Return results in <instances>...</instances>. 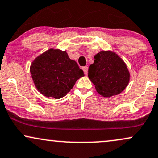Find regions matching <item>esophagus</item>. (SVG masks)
I'll list each match as a JSON object with an SVG mask.
<instances>
[{
	"label": "esophagus",
	"instance_id": "obj_1",
	"mask_svg": "<svg viewBox=\"0 0 158 158\" xmlns=\"http://www.w3.org/2000/svg\"><path fill=\"white\" fill-rule=\"evenodd\" d=\"M82 70L84 71V73L85 75H87V71H88V67H87V66H85V67H83L82 68Z\"/></svg>",
	"mask_w": 158,
	"mask_h": 158
}]
</instances>
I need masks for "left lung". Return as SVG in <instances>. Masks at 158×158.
<instances>
[{"label": "left lung", "instance_id": "obj_1", "mask_svg": "<svg viewBox=\"0 0 158 158\" xmlns=\"http://www.w3.org/2000/svg\"><path fill=\"white\" fill-rule=\"evenodd\" d=\"M88 77L98 94L106 98L120 94L127 87L130 74L126 63L116 53L101 51L94 56Z\"/></svg>", "mask_w": 158, "mask_h": 158}]
</instances>
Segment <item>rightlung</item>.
I'll list each match as a JSON object with an SVG mask.
<instances>
[{"label":"right lung","mask_w":158,"mask_h":158,"mask_svg":"<svg viewBox=\"0 0 158 158\" xmlns=\"http://www.w3.org/2000/svg\"><path fill=\"white\" fill-rule=\"evenodd\" d=\"M30 73L37 90L45 97L59 99L84 77L77 62L65 51L50 48L37 56L30 66Z\"/></svg>","instance_id":"obj_1"}]
</instances>
